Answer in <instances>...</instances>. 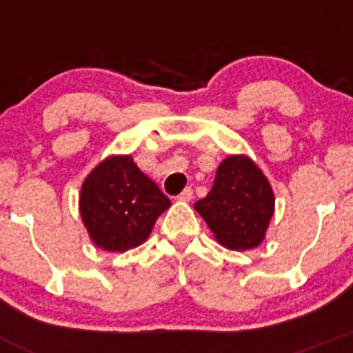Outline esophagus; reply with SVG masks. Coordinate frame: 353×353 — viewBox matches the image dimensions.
I'll use <instances>...</instances> for the list:
<instances>
[{
	"label": "esophagus",
	"instance_id": "obj_1",
	"mask_svg": "<svg viewBox=\"0 0 353 353\" xmlns=\"http://www.w3.org/2000/svg\"><path fill=\"white\" fill-rule=\"evenodd\" d=\"M179 199L180 201H191L192 199V189L191 187H185L182 192L179 194Z\"/></svg>",
	"mask_w": 353,
	"mask_h": 353
}]
</instances>
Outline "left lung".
I'll return each mask as SVG.
<instances>
[{
	"instance_id": "left-lung-1",
	"label": "left lung",
	"mask_w": 353,
	"mask_h": 353,
	"mask_svg": "<svg viewBox=\"0 0 353 353\" xmlns=\"http://www.w3.org/2000/svg\"><path fill=\"white\" fill-rule=\"evenodd\" d=\"M221 244L236 251L260 245L274 214L269 180L249 157L224 159L207 198L194 203Z\"/></svg>"
}]
</instances>
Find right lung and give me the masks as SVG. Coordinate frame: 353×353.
<instances>
[{"label":"right lung","mask_w":353,"mask_h":353,"mask_svg":"<svg viewBox=\"0 0 353 353\" xmlns=\"http://www.w3.org/2000/svg\"><path fill=\"white\" fill-rule=\"evenodd\" d=\"M171 205L132 157L101 162L81 189L79 208L92 240L105 251L123 252L145 242L159 215Z\"/></svg>","instance_id":"right-lung-1"}]
</instances>
